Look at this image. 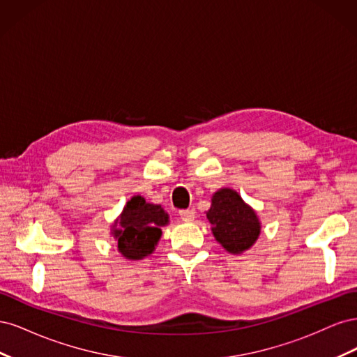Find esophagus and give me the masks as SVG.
<instances>
[{"label":"esophagus","instance_id":"esophagus-1","mask_svg":"<svg viewBox=\"0 0 357 357\" xmlns=\"http://www.w3.org/2000/svg\"><path fill=\"white\" fill-rule=\"evenodd\" d=\"M178 214H180L181 220H185V222H192L193 219H195V210H192V208H188V210H180V211H178Z\"/></svg>","mask_w":357,"mask_h":357}]
</instances>
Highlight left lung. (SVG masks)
<instances>
[{
    "label": "left lung",
    "instance_id": "8db88e82",
    "mask_svg": "<svg viewBox=\"0 0 357 357\" xmlns=\"http://www.w3.org/2000/svg\"><path fill=\"white\" fill-rule=\"evenodd\" d=\"M207 219L215 241L232 255L248 250L261 234V222L256 211L243 201L238 192L229 188L214 193Z\"/></svg>",
    "mask_w": 357,
    "mask_h": 357
}]
</instances>
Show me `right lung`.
I'll list each match as a JSON object with an SVG mask.
<instances>
[{
	"instance_id": "obj_1",
	"label": "right lung",
	"mask_w": 357,
	"mask_h": 357,
	"mask_svg": "<svg viewBox=\"0 0 357 357\" xmlns=\"http://www.w3.org/2000/svg\"><path fill=\"white\" fill-rule=\"evenodd\" d=\"M169 215L158 204L146 202L139 195L132 197L122 214L112 226V235L119 252L131 261L152 255L162 235V226L168 225Z\"/></svg>"
}]
</instances>
